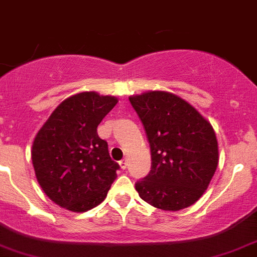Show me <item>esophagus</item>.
Segmentation results:
<instances>
[{"label":"esophagus","mask_w":257,"mask_h":257,"mask_svg":"<svg viewBox=\"0 0 257 257\" xmlns=\"http://www.w3.org/2000/svg\"><path fill=\"white\" fill-rule=\"evenodd\" d=\"M119 167H121V169H126L127 168V159H123V160L119 161Z\"/></svg>","instance_id":"obj_1"}]
</instances>
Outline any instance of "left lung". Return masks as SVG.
<instances>
[{"label": "left lung", "mask_w": 257, "mask_h": 257, "mask_svg": "<svg viewBox=\"0 0 257 257\" xmlns=\"http://www.w3.org/2000/svg\"><path fill=\"white\" fill-rule=\"evenodd\" d=\"M128 99L151 153L150 173L135 183L140 198L163 211L194 204L218 165L213 127L194 107L168 92L153 90Z\"/></svg>", "instance_id": "left-lung-1"}]
</instances>
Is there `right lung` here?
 <instances>
[{"label":"right lung","mask_w":257,"mask_h":257,"mask_svg":"<svg viewBox=\"0 0 257 257\" xmlns=\"http://www.w3.org/2000/svg\"><path fill=\"white\" fill-rule=\"evenodd\" d=\"M116 97L83 92L63 101L33 144V165L41 189L58 206L85 212L102 203L119 165L97 127Z\"/></svg>","instance_id":"1"}]
</instances>
